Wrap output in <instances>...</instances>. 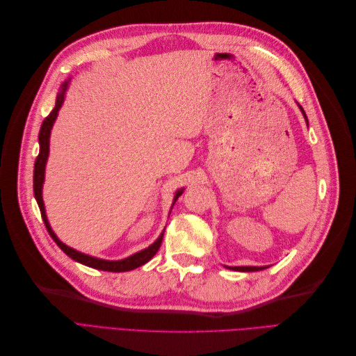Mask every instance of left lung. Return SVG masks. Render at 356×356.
<instances>
[{
	"mask_svg": "<svg viewBox=\"0 0 356 356\" xmlns=\"http://www.w3.org/2000/svg\"><path fill=\"white\" fill-rule=\"evenodd\" d=\"M303 114H305V111H303ZM305 117H306V114H305ZM229 268H232V270H239V272H257V270H263V268H266V267H248L246 266V267H229Z\"/></svg>",
	"mask_w": 356,
	"mask_h": 356,
	"instance_id": "1",
	"label": "left lung"
}]
</instances>
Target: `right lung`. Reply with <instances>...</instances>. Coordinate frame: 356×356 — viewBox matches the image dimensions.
Returning a JSON list of instances; mask_svg holds the SVG:
<instances>
[{"label": "right lung", "instance_id": "add662e5", "mask_svg": "<svg viewBox=\"0 0 356 356\" xmlns=\"http://www.w3.org/2000/svg\"><path fill=\"white\" fill-rule=\"evenodd\" d=\"M67 88H68V81H65V83L62 84L60 93L58 95V98H56L55 108H53L51 113L44 118V122H42L41 129H40V135H38L40 153H38V156L35 159V165H34V196H35L37 203H38V207H40L42 221H44V225H46L49 234L51 236V239L55 241L56 245L60 248V250L65 252L68 257H71L72 260L79 261L81 264L89 266V267H93V268H98V270H105V272H127V270H134V268L145 264L148 260H152V258L156 255V252L159 251V248L161 245V239H163V234H160V238L152 246H148L147 250H144L141 252H136L132 257L124 258V260H120V261H106V260H99V258H95V257L84 255V254H81L79 251L72 250V248L67 246L65 243H62L56 238V234L53 233V230L50 229V225H49V221H47V217H46V211H44V204H42L41 188H42V181H44V168H46V161H47V156H49L50 131H51L53 123H55V120H56V115H58V111L60 108L62 102H63V95H65ZM179 195H181V191L177 193L175 200L178 199Z\"/></svg>", "mask_w": 356, "mask_h": 356}]
</instances>
